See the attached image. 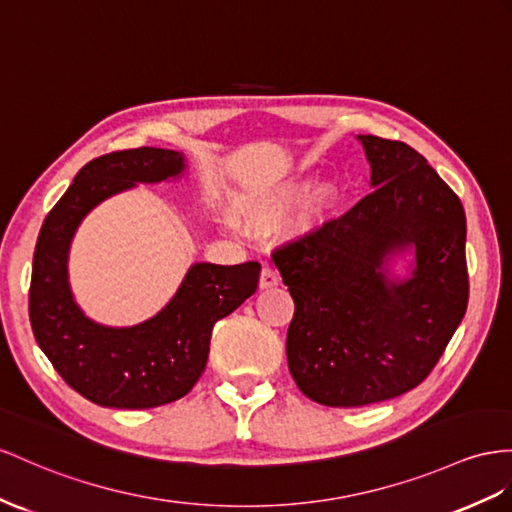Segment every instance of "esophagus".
Segmentation results:
<instances>
[{
  "label": "esophagus",
  "instance_id": "obj_1",
  "mask_svg": "<svg viewBox=\"0 0 512 512\" xmlns=\"http://www.w3.org/2000/svg\"><path fill=\"white\" fill-rule=\"evenodd\" d=\"M279 285V272L272 266L261 268V277H259V287L261 290H270V287Z\"/></svg>",
  "mask_w": 512,
  "mask_h": 512
}]
</instances>
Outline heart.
I'll return each instance as SVG.
<instances>
[{"instance_id": "1", "label": "heart", "mask_w": 512, "mask_h": 512, "mask_svg": "<svg viewBox=\"0 0 512 512\" xmlns=\"http://www.w3.org/2000/svg\"><path fill=\"white\" fill-rule=\"evenodd\" d=\"M298 205L294 216V233L311 235L329 225L339 205V190L331 179L316 181L311 186L307 177H296L281 183L268 194L248 196L238 203V214L251 225H266L281 218ZM233 225V222H229Z\"/></svg>"}]
</instances>
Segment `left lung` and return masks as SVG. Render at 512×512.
<instances>
[{"label": "left lung", "instance_id": "8db88e82", "mask_svg": "<svg viewBox=\"0 0 512 512\" xmlns=\"http://www.w3.org/2000/svg\"><path fill=\"white\" fill-rule=\"evenodd\" d=\"M372 194L272 253L294 298L287 365L324 406L402 396L435 368L467 309L465 212L409 144L357 136ZM411 254L404 278L392 261Z\"/></svg>", "mask_w": 512, "mask_h": 512}]
</instances>
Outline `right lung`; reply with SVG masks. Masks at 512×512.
Returning a JSON list of instances; mask_svg holds the SVG:
<instances>
[{"label": "right lung", "mask_w": 512, "mask_h": 512, "mask_svg": "<svg viewBox=\"0 0 512 512\" xmlns=\"http://www.w3.org/2000/svg\"><path fill=\"white\" fill-rule=\"evenodd\" d=\"M179 151L140 147L88 162L47 214L38 233L30 322L38 346L77 393L110 409H153L175 402L199 381L214 324L253 296L261 266L192 264L175 296L134 326H106L88 318L69 283L71 242L82 220L114 194L138 183L186 173Z\"/></svg>", "instance_id": "1"}]
</instances>
